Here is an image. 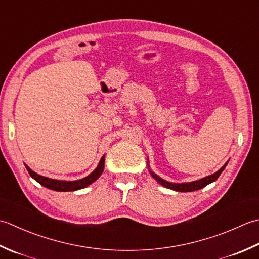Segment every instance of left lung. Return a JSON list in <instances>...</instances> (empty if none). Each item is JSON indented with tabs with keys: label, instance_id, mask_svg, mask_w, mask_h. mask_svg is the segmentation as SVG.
Returning a JSON list of instances; mask_svg holds the SVG:
<instances>
[{
	"label": "left lung",
	"instance_id": "1",
	"mask_svg": "<svg viewBox=\"0 0 259 259\" xmlns=\"http://www.w3.org/2000/svg\"><path fill=\"white\" fill-rule=\"evenodd\" d=\"M229 161H227L225 163V165L220 168V170H218L215 173L211 174V176H208V177H204L202 179H200V180H197V181H192V182H183V183H173V182H168L166 180H164V179L160 178L157 174H155L154 172H153L151 168H150V164H149V160H147V167H149V171L151 173V176L155 179V180L159 182L161 186L165 187L167 189H171V190H174V191H178V192H192V191H197V190H200L204 188L205 186H208V184L214 182L217 179L219 178V176L221 173H223V171L225 170V167L227 166V164H228Z\"/></svg>",
	"mask_w": 259,
	"mask_h": 259
}]
</instances>
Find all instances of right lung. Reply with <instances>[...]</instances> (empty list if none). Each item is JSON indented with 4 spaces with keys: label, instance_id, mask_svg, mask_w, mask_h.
Here are the masks:
<instances>
[{
    "label": "right lung",
    "instance_id": "1",
    "mask_svg": "<svg viewBox=\"0 0 259 259\" xmlns=\"http://www.w3.org/2000/svg\"><path fill=\"white\" fill-rule=\"evenodd\" d=\"M24 165L31 176V178H33L36 182L40 183L41 186H44L45 188H48L50 190H54V191H60V192L77 191V190H80V189L91 186L93 182L96 181L97 179L102 176L104 167H105V155L102 156V159H100L97 167L95 168V170L91 174H88L87 177L80 179V180H76V181H63V180H56V179L47 178L44 176H40V174H38V173H35L34 171L31 170V168L26 164H24Z\"/></svg>",
    "mask_w": 259,
    "mask_h": 259
}]
</instances>
